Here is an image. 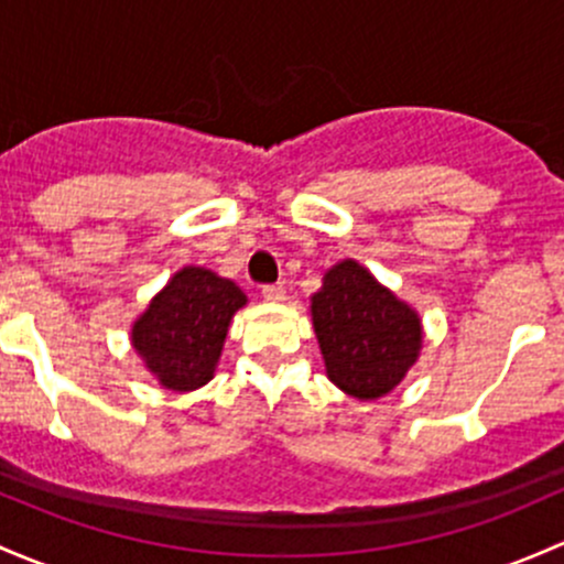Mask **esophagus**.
<instances>
[{"label": "esophagus", "mask_w": 564, "mask_h": 564, "mask_svg": "<svg viewBox=\"0 0 564 564\" xmlns=\"http://www.w3.org/2000/svg\"><path fill=\"white\" fill-rule=\"evenodd\" d=\"M262 297L267 302H281L286 300V289H283L281 283H267V286H262Z\"/></svg>", "instance_id": "esophagus-1"}]
</instances>
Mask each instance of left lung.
I'll list each match as a JSON object with an SVG mask.
<instances>
[{
	"instance_id": "8db88e82",
	"label": "left lung",
	"mask_w": 564,
	"mask_h": 564,
	"mask_svg": "<svg viewBox=\"0 0 564 564\" xmlns=\"http://www.w3.org/2000/svg\"><path fill=\"white\" fill-rule=\"evenodd\" d=\"M311 311L329 381L357 400L387 394L419 357L416 313L351 259L324 275Z\"/></svg>"
}]
</instances>
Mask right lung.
Wrapping results in <instances>:
<instances>
[{
	"label": "right lung",
	"instance_id": "1",
	"mask_svg": "<svg viewBox=\"0 0 564 564\" xmlns=\"http://www.w3.org/2000/svg\"><path fill=\"white\" fill-rule=\"evenodd\" d=\"M246 294L205 267H183L134 322V351L173 391H192L213 378L224 337Z\"/></svg>",
	"mask_w": 564,
	"mask_h": 564
}]
</instances>
